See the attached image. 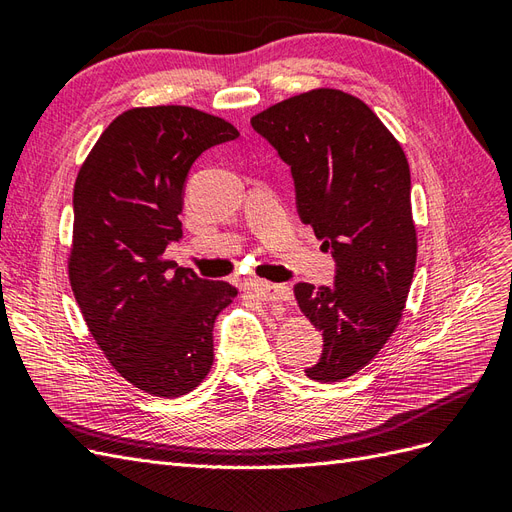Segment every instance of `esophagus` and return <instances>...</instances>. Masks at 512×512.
<instances>
[{
    "label": "esophagus",
    "mask_w": 512,
    "mask_h": 512,
    "mask_svg": "<svg viewBox=\"0 0 512 512\" xmlns=\"http://www.w3.org/2000/svg\"><path fill=\"white\" fill-rule=\"evenodd\" d=\"M252 290L262 301H290V288L284 284H269L256 280L252 282Z\"/></svg>",
    "instance_id": "34e87169"
}]
</instances>
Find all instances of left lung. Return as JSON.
Returning a JSON list of instances; mask_svg holds the SVG:
<instances>
[{
	"label": "left lung",
	"instance_id": "left-lung-1",
	"mask_svg": "<svg viewBox=\"0 0 512 512\" xmlns=\"http://www.w3.org/2000/svg\"><path fill=\"white\" fill-rule=\"evenodd\" d=\"M252 128L290 166L299 218L337 265L331 286H294L324 339L305 374L346 380L389 342L408 301L416 228L406 153L363 100L329 87L269 106Z\"/></svg>",
	"mask_w": 512,
	"mask_h": 512
}]
</instances>
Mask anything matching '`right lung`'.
Instances as JSON below:
<instances>
[{
  "mask_svg": "<svg viewBox=\"0 0 512 512\" xmlns=\"http://www.w3.org/2000/svg\"><path fill=\"white\" fill-rule=\"evenodd\" d=\"M239 130L192 106H138L111 121L74 183L68 275L98 348L149 395L194 391L213 365V324L237 297L164 252L181 232L183 185L205 149Z\"/></svg>",
  "mask_w": 512,
  "mask_h": 512,
  "instance_id": "right-lung-1",
  "label": "right lung"
}]
</instances>
